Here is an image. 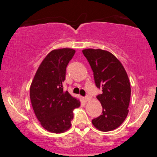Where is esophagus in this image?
<instances>
[{
  "label": "esophagus",
  "mask_w": 157,
  "mask_h": 157,
  "mask_svg": "<svg viewBox=\"0 0 157 157\" xmlns=\"http://www.w3.org/2000/svg\"><path fill=\"white\" fill-rule=\"evenodd\" d=\"M90 99V97L89 95H86L85 97V101H89V100Z\"/></svg>",
  "instance_id": "34e87169"
}]
</instances>
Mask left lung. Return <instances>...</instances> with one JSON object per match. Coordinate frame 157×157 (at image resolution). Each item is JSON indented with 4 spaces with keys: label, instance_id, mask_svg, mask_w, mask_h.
<instances>
[{
    "label": "left lung",
    "instance_id": "1",
    "mask_svg": "<svg viewBox=\"0 0 157 157\" xmlns=\"http://www.w3.org/2000/svg\"><path fill=\"white\" fill-rule=\"evenodd\" d=\"M94 75L97 87L101 93L97 96L102 106V114L92 120L102 132L115 129L127 117L131 87L123 65L111 52L100 49L82 50Z\"/></svg>",
    "mask_w": 157,
    "mask_h": 157
}]
</instances>
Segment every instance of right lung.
Listing matches in <instances>:
<instances>
[{
	"mask_svg": "<svg viewBox=\"0 0 157 157\" xmlns=\"http://www.w3.org/2000/svg\"><path fill=\"white\" fill-rule=\"evenodd\" d=\"M75 53L70 48L54 50L43 59L30 88L35 116L42 127L52 133H62L71 127L73 109L79 101L63 90L66 68Z\"/></svg>",
	"mask_w": 157,
	"mask_h": 157,
	"instance_id": "obj_1",
	"label": "right lung"
}]
</instances>
